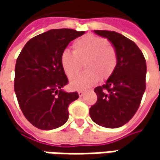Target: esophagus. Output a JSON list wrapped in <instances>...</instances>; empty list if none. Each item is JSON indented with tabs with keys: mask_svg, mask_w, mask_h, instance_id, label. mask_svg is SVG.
<instances>
[{
	"mask_svg": "<svg viewBox=\"0 0 160 160\" xmlns=\"http://www.w3.org/2000/svg\"><path fill=\"white\" fill-rule=\"evenodd\" d=\"M83 94H84V92L83 91H78V95L80 96V97H82Z\"/></svg>",
	"mask_w": 160,
	"mask_h": 160,
	"instance_id": "obj_1",
	"label": "esophagus"
}]
</instances>
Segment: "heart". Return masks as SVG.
Returning a JSON list of instances; mask_svg holds the SVG:
<instances>
[{
	"label": "heart",
	"mask_w": 160,
	"mask_h": 160,
	"mask_svg": "<svg viewBox=\"0 0 160 160\" xmlns=\"http://www.w3.org/2000/svg\"><path fill=\"white\" fill-rule=\"evenodd\" d=\"M73 52L64 51L60 55V65L68 78L82 69L87 70L74 77L70 85L75 90L92 86L99 79L106 80L114 73L118 65V52L114 44L103 37L86 34L72 44Z\"/></svg>",
	"instance_id": "b5f03b06"
}]
</instances>
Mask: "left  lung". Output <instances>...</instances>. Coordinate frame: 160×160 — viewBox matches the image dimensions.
<instances>
[{
    "label": "left lung",
    "instance_id": "8db88e82",
    "mask_svg": "<svg viewBox=\"0 0 160 160\" xmlns=\"http://www.w3.org/2000/svg\"><path fill=\"white\" fill-rule=\"evenodd\" d=\"M116 47L118 65L105 84L94 89L97 102L90 117L97 125L108 128L124 126L136 113L146 89V60L132 40L114 31L94 30Z\"/></svg>",
    "mask_w": 160,
    "mask_h": 160
}]
</instances>
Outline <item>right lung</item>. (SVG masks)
<instances>
[{
    "label": "right lung",
    "instance_id": "right-lung-1",
    "mask_svg": "<svg viewBox=\"0 0 160 160\" xmlns=\"http://www.w3.org/2000/svg\"><path fill=\"white\" fill-rule=\"evenodd\" d=\"M83 31L52 29L28 41L17 58L14 90L26 118L42 130H52L68 119V106L78 93L62 90L68 77L60 55Z\"/></svg>",
    "mask_w": 160,
    "mask_h": 160
}]
</instances>
